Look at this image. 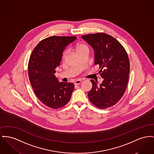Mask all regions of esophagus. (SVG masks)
Returning <instances> with one entry per match:
<instances>
[{
	"label": "esophagus",
	"mask_w": 154,
	"mask_h": 154,
	"mask_svg": "<svg viewBox=\"0 0 154 154\" xmlns=\"http://www.w3.org/2000/svg\"><path fill=\"white\" fill-rule=\"evenodd\" d=\"M82 82V80H77L74 82V84L75 85H79Z\"/></svg>",
	"instance_id": "34e87169"
}]
</instances>
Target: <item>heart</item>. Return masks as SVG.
I'll use <instances>...</instances> for the list:
<instances>
[{
	"label": "heart",
	"instance_id": "b5f03b06",
	"mask_svg": "<svg viewBox=\"0 0 154 154\" xmlns=\"http://www.w3.org/2000/svg\"><path fill=\"white\" fill-rule=\"evenodd\" d=\"M85 49H88V48L85 45L82 44H79V45H77V46H76V51H77V52H79L82 51V50H84ZM66 54H67V51H65L64 52L63 54V58L65 57V56L66 55Z\"/></svg>",
	"mask_w": 154,
	"mask_h": 154
}]
</instances>
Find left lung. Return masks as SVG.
I'll use <instances>...</instances> for the list:
<instances>
[{
  "mask_svg": "<svg viewBox=\"0 0 154 154\" xmlns=\"http://www.w3.org/2000/svg\"><path fill=\"white\" fill-rule=\"evenodd\" d=\"M95 52V64L99 65L103 81L91 80L92 87L88 93L91 103L100 109L110 108L120 100L126 90L130 62L126 51L113 36L103 32L82 35Z\"/></svg>",
  "mask_w": 154,
  "mask_h": 154,
  "instance_id": "1",
  "label": "left lung"
}]
</instances>
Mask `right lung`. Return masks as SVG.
<instances>
[{
  "instance_id": "obj_1",
  "label": "right lung",
  "mask_w": 154,
  "mask_h": 154,
  "mask_svg": "<svg viewBox=\"0 0 154 154\" xmlns=\"http://www.w3.org/2000/svg\"><path fill=\"white\" fill-rule=\"evenodd\" d=\"M76 38H46L38 43L30 56L28 71L31 84L37 98L50 108H61L71 98L74 84L59 82L54 74L60 64L64 51Z\"/></svg>"
}]
</instances>
